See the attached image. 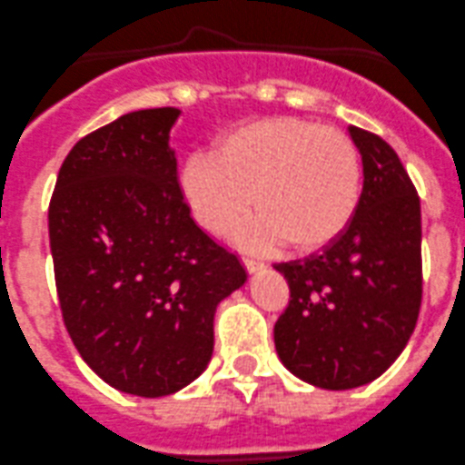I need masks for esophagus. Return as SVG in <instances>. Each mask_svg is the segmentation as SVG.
Returning a JSON list of instances; mask_svg holds the SVG:
<instances>
[{
    "instance_id": "obj_1",
    "label": "esophagus",
    "mask_w": 465,
    "mask_h": 465,
    "mask_svg": "<svg viewBox=\"0 0 465 465\" xmlns=\"http://www.w3.org/2000/svg\"><path fill=\"white\" fill-rule=\"evenodd\" d=\"M242 262H244V267L249 269L251 273H253V272H260V269L264 267V264L260 262V260H255V258H249V255H244V258H242Z\"/></svg>"
}]
</instances>
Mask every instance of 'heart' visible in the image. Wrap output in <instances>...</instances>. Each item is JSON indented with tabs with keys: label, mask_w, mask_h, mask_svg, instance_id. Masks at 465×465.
<instances>
[{
	"label": "heart",
	"mask_w": 465,
	"mask_h": 465,
	"mask_svg": "<svg viewBox=\"0 0 465 465\" xmlns=\"http://www.w3.org/2000/svg\"><path fill=\"white\" fill-rule=\"evenodd\" d=\"M361 154L338 127L276 116L223 132L212 157L192 154L180 169V193L193 221L223 237L246 212L253 246L308 253L342 235L361 198Z\"/></svg>",
	"instance_id": "1"
}]
</instances>
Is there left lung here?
I'll list each match as a JSON object with an SVG mask.
<instances>
[{"mask_svg": "<svg viewBox=\"0 0 465 465\" xmlns=\"http://www.w3.org/2000/svg\"><path fill=\"white\" fill-rule=\"evenodd\" d=\"M362 157V192L342 235L322 253L273 264L290 302L273 326L278 358L326 391L381 377L415 329L422 303L420 198L395 150L349 127Z\"/></svg>", "mask_w": 465, "mask_h": 465, "instance_id": "left-lung-1", "label": "left lung"}]
</instances>
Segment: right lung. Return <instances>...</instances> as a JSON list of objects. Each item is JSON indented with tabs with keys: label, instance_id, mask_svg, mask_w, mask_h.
<instances>
[{
	"label": "right lung",
	"instance_id": "obj_1",
	"mask_svg": "<svg viewBox=\"0 0 465 465\" xmlns=\"http://www.w3.org/2000/svg\"><path fill=\"white\" fill-rule=\"evenodd\" d=\"M178 116L141 109L79 139L47 212L65 329L97 377L139 397L201 377L216 306L246 281L183 201L169 145Z\"/></svg>",
	"mask_w": 465,
	"mask_h": 465
}]
</instances>
